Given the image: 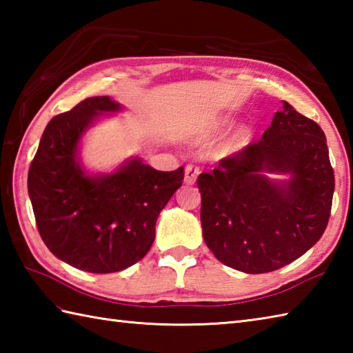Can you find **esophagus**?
Returning a JSON list of instances; mask_svg holds the SVG:
<instances>
[{
	"label": "esophagus",
	"instance_id": "34e87169",
	"mask_svg": "<svg viewBox=\"0 0 353 353\" xmlns=\"http://www.w3.org/2000/svg\"><path fill=\"white\" fill-rule=\"evenodd\" d=\"M197 176H199V168L196 167V165H186L185 167V183L194 185L196 183Z\"/></svg>",
	"mask_w": 353,
	"mask_h": 353
}]
</instances>
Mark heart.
<instances>
[{
	"label": "heart",
	"instance_id": "heart-1",
	"mask_svg": "<svg viewBox=\"0 0 353 353\" xmlns=\"http://www.w3.org/2000/svg\"><path fill=\"white\" fill-rule=\"evenodd\" d=\"M229 125L228 119H214V121L208 123L205 127H201L200 132H199V137L200 138H211L215 137V134L221 133L226 127ZM228 148H223L221 153H226Z\"/></svg>",
	"mask_w": 353,
	"mask_h": 353
}]
</instances>
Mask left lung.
<instances>
[{"label":"left lung","mask_w":353,"mask_h":353,"mask_svg":"<svg viewBox=\"0 0 353 353\" xmlns=\"http://www.w3.org/2000/svg\"><path fill=\"white\" fill-rule=\"evenodd\" d=\"M288 174V181L266 174ZM201 229L224 265L249 274L291 264L323 235L335 188L320 125L283 101L262 138L197 179Z\"/></svg>","instance_id":"obj_1"}]
</instances>
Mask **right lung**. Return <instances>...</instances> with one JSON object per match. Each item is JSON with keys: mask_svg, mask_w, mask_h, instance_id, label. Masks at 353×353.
I'll return each mask as SVG.
<instances>
[{"mask_svg": "<svg viewBox=\"0 0 353 353\" xmlns=\"http://www.w3.org/2000/svg\"><path fill=\"white\" fill-rule=\"evenodd\" d=\"M119 110L109 97H92L54 117L28 170L42 241L54 256L89 273L121 272L144 258L157 216L183 182V167L157 171L141 157L108 174H88L80 139L100 115Z\"/></svg>", "mask_w": 353, "mask_h": 353, "instance_id": "1", "label": "right lung"}]
</instances>
